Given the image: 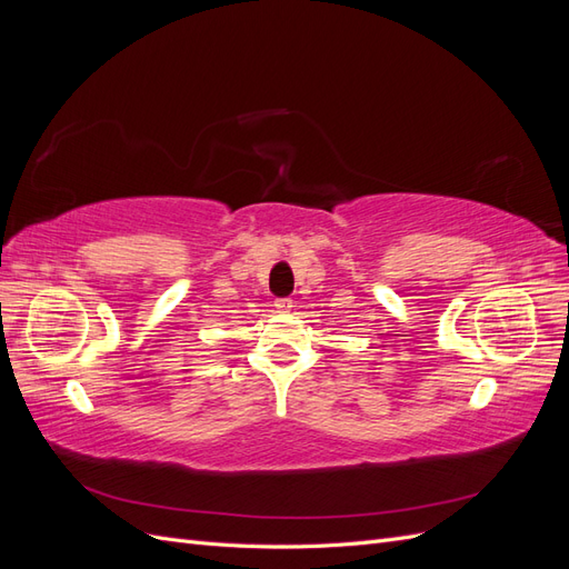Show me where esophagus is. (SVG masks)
I'll return each mask as SVG.
<instances>
[{
    "label": "esophagus",
    "mask_w": 569,
    "mask_h": 569,
    "mask_svg": "<svg viewBox=\"0 0 569 569\" xmlns=\"http://www.w3.org/2000/svg\"><path fill=\"white\" fill-rule=\"evenodd\" d=\"M272 306L278 308V313H287L289 308H291V299H278V301H274Z\"/></svg>",
    "instance_id": "esophagus-1"
}]
</instances>
